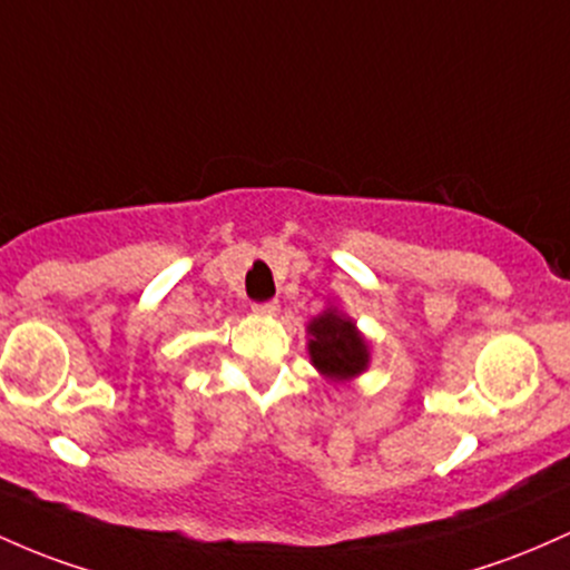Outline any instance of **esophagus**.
Returning a JSON list of instances; mask_svg holds the SVG:
<instances>
[{"mask_svg": "<svg viewBox=\"0 0 570 570\" xmlns=\"http://www.w3.org/2000/svg\"><path fill=\"white\" fill-rule=\"evenodd\" d=\"M277 309H279L277 302H258V304H253L255 315H264V317H274V315H277Z\"/></svg>", "mask_w": 570, "mask_h": 570, "instance_id": "esophagus-1", "label": "esophagus"}]
</instances>
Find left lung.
<instances>
[{
  "label": "left lung",
  "mask_w": 570,
  "mask_h": 570,
  "mask_svg": "<svg viewBox=\"0 0 570 570\" xmlns=\"http://www.w3.org/2000/svg\"><path fill=\"white\" fill-rule=\"evenodd\" d=\"M312 363L331 380H350L368 363L366 344L355 331V323L336 312H325L309 323Z\"/></svg>",
  "instance_id": "left-lung-1"
}]
</instances>
